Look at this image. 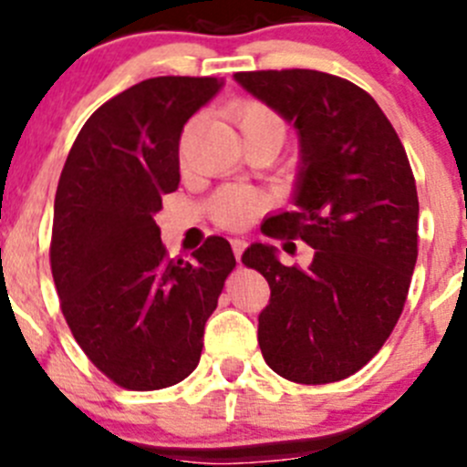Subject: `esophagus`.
<instances>
[{
  "label": "esophagus",
  "mask_w": 467,
  "mask_h": 467,
  "mask_svg": "<svg viewBox=\"0 0 467 467\" xmlns=\"http://www.w3.org/2000/svg\"><path fill=\"white\" fill-rule=\"evenodd\" d=\"M230 244H233L234 257H237V262H239V260H242V253H244V248H246V239H242V237H234V239H230Z\"/></svg>",
  "instance_id": "34e87169"
}]
</instances>
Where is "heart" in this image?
Here are the masks:
<instances>
[{
  "instance_id": "heart-1",
  "label": "heart",
  "mask_w": 467,
  "mask_h": 467,
  "mask_svg": "<svg viewBox=\"0 0 467 467\" xmlns=\"http://www.w3.org/2000/svg\"><path fill=\"white\" fill-rule=\"evenodd\" d=\"M233 117L244 140L260 133H277L285 138V124H282L280 117L260 101H242L234 108ZM187 135H190V130H187L185 140H182V149L187 144ZM260 194L248 190V187H223L210 203L212 216L221 225H225V228H242V225H246L260 212Z\"/></svg>"
}]
</instances>
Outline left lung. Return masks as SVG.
<instances>
[{
    "instance_id": "left-lung-1",
    "label": "left lung",
    "mask_w": 467,
    "mask_h": 467,
    "mask_svg": "<svg viewBox=\"0 0 467 467\" xmlns=\"http://www.w3.org/2000/svg\"><path fill=\"white\" fill-rule=\"evenodd\" d=\"M234 81L296 129V210L264 219L268 237L303 239L307 268L285 266L271 244L242 262L271 298L257 325L264 361L298 384L364 368L393 332L418 257V192L398 133L375 99L317 69L239 72Z\"/></svg>"
}]
</instances>
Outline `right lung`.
<instances>
[{"label": "right lung", "instance_id": "1", "mask_svg": "<svg viewBox=\"0 0 467 467\" xmlns=\"http://www.w3.org/2000/svg\"><path fill=\"white\" fill-rule=\"evenodd\" d=\"M223 78L158 77L103 103L65 160L54 201L51 273L60 309L94 366L130 390L178 384L234 268L223 237L169 260L153 216L178 190L182 126Z\"/></svg>", "mask_w": 467, "mask_h": 467}]
</instances>
